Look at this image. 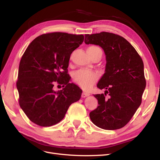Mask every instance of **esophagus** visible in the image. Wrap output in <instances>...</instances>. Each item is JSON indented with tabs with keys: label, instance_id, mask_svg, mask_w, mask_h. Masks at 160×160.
I'll return each mask as SVG.
<instances>
[{
	"label": "esophagus",
	"instance_id": "34e87169",
	"mask_svg": "<svg viewBox=\"0 0 160 160\" xmlns=\"http://www.w3.org/2000/svg\"><path fill=\"white\" fill-rule=\"evenodd\" d=\"M90 94L89 93H85V92H83V93H82V94H81V97L82 98H86V97H88V96H89Z\"/></svg>",
	"mask_w": 160,
	"mask_h": 160
}]
</instances>
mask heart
Instances as JSON below:
<instances>
[{"mask_svg":"<svg viewBox=\"0 0 160 160\" xmlns=\"http://www.w3.org/2000/svg\"><path fill=\"white\" fill-rule=\"evenodd\" d=\"M92 59L98 58L101 59L103 56V51L99 46L91 45L87 49ZM73 80L80 88L85 90L91 88L99 79V75L95 72L85 69H80L73 74Z\"/></svg>","mask_w":160,"mask_h":160,"instance_id":"1","label":"heart"}]
</instances>
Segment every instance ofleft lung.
Returning <instances> with one entry per match:
<instances>
[{"label": "left lung", "mask_w": 160, "mask_h": 160, "mask_svg": "<svg viewBox=\"0 0 160 160\" xmlns=\"http://www.w3.org/2000/svg\"><path fill=\"white\" fill-rule=\"evenodd\" d=\"M85 44L99 45L107 63L98 88L105 93L94 95L98 106L89 113L97 126L107 130L122 128L142 103L146 85L143 62L130 43L118 35L101 32L85 35Z\"/></svg>", "instance_id": "8db88e82"}]
</instances>
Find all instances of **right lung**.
<instances>
[{"instance_id": "obj_1", "label": "right lung", "mask_w": 160, "mask_h": 160, "mask_svg": "<svg viewBox=\"0 0 160 160\" xmlns=\"http://www.w3.org/2000/svg\"><path fill=\"white\" fill-rule=\"evenodd\" d=\"M84 41L83 35L49 32L35 38L20 61L17 88L19 105L32 122L41 127L54 125L64 118L69 106L79 100L82 90L69 83L71 53ZM55 83L63 84L55 92Z\"/></svg>"}]
</instances>
